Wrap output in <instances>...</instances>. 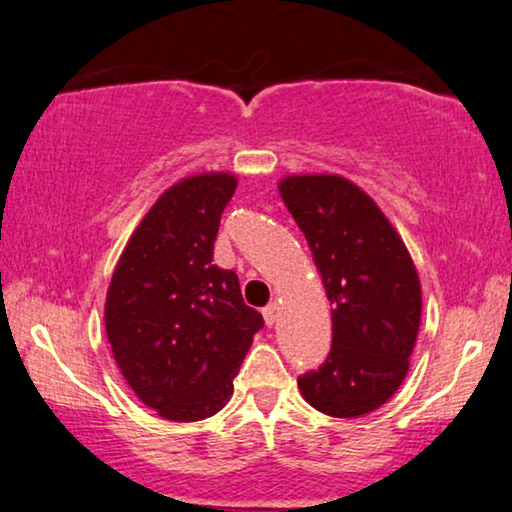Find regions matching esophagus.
Wrapping results in <instances>:
<instances>
[{
	"label": "esophagus",
	"mask_w": 512,
	"mask_h": 512,
	"mask_svg": "<svg viewBox=\"0 0 512 512\" xmlns=\"http://www.w3.org/2000/svg\"><path fill=\"white\" fill-rule=\"evenodd\" d=\"M262 315H264V322L266 325H273V322H276V318H278V306L276 304H269V306H264L262 308Z\"/></svg>",
	"instance_id": "1"
}]
</instances>
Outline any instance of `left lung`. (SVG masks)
Instances as JSON below:
<instances>
[{"mask_svg":"<svg viewBox=\"0 0 512 512\" xmlns=\"http://www.w3.org/2000/svg\"><path fill=\"white\" fill-rule=\"evenodd\" d=\"M280 197L334 306L329 355L301 373L299 390L325 415L371 413L408 373L422 315L413 259L369 194L341 176H290Z\"/></svg>","mask_w":512,"mask_h":512,"instance_id":"left-lung-1","label":"left lung"}]
</instances>
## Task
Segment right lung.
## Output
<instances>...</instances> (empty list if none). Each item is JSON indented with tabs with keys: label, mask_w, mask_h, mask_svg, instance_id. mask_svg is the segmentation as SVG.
Masks as SVG:
<instances>
[{
	"label": "right lung",
	"mask_w": 512,
	"mask_h": 512,
	"mask_svg": "<svg viewBox=\"0 0 512 512\" xmlns=\"http://www.w3.org/2000/svg\"><path fill=\"white\" fill-rule=\"evenodd\" d=\"M234 190L229 174L169 187L136 227L106 294V334L122 376L148 408L174 422L204 420L225 406L264 327L243 304L239 276L213 264Z\"/></svg>",
	"instance_id": "1"
}]
</instances>
